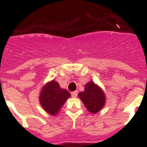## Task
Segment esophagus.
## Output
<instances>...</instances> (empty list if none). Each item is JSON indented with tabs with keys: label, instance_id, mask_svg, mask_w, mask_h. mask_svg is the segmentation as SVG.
<instances>
[{
	"label": "esophagus",
	"instance_id": "34e87169",
	"mask_svg": "<svg viewBox=\"0 0 147 147\" xmlns=\"http://www.w3.org/2000/svg\"><path fill=\"white\" fill-rule=\"evenodd\" d=\"M71 96H73V97H76V96H77L78 95V91L77 90H76V91H74V92H71Z\"/></svg>",
	"mask_w": 147,
	"mask_h": 147
}]
</instances>
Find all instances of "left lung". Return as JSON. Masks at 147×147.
<instances>
[{
  "mask_svg": "<svg viewBox=\"0 0 147 147\" xmlns=\"http://www.w3.org/2000/svg\"><path fill=\"white\" fill-rule=\"evenodd\" d=\"M84 89V91L78 94L79 98L84 102L89 112L92 113H97L105 104L104 93L92 82L86 84Z\"/></svg>",
  "mask_w": 147,
  "mask_h": 147,
  "instance_id": "1",
  "label": "left lung"
}]
</instances>
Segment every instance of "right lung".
Returning a JSON list of instances; mask_svg holds the SVG:
<instances>
[{
  "label": "right lung",
  "instance_id": "obj_1",
  "mask_svg": "<svg viewBox=\"0 0 147 147\" xmlns=\"http://www.w3.org/2000/svg\"><path fill=\"white\" fill-rule=\"evenodd\" d=\"M71 94L68 90L62 89L57 82L52 81L45 86L40 95V102L42 107L49 114L56 115L59 113Z\"/></svg>",
  "mask_w": 147,
  "mask_h": 147
}]
</instances>
